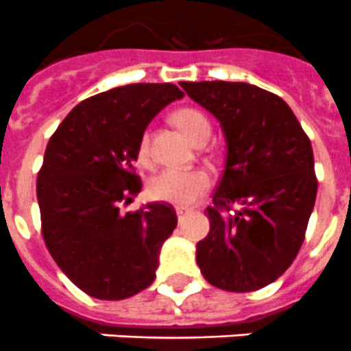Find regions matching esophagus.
<instances>
[{
  "label": "esophagus",
  "instance_id": "esophagus-1",
  "mask_svg": "<svg viewBox=\"0 0 351 351\" xmlns=\"http://www.w3.org/2000/svg\"><path fill=\"white\" fill-rule=\"evenodd\" d=\"M191 213H193V209H190V207H178V218L179 219L186 218V216Z\"/></svg>",
  "mask_w": 351,
  "mask_h": 351
}]
</instances>
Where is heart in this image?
<instances>
[{
  "instance_id": "heart-1",
  "label": "heart",
  "mask_w": 351,
  "mask_h": 351,
  "mask_svg": "<svg viewBox=\"0 0 351 351\" xmlns=\"http://www.w3.org/2000/svg\"><path fill=\"white\" fill-rule=\"evenodd\" d=\"M173 121L186 137L191 142L198 141L202 135H209V119L195 108H181L173 114ZM138 158L141 161L149 160V137L144 135L138 144ZM210 188V176L204 169L176 170L167 169L154 176L149 181V197L158 202L172 204V206H191L207 193Z\"/></svg>"
}]
</instances>
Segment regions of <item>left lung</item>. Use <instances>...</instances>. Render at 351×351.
<instances>
[{
	"instance_id": "1",
	"label": "left lung",
	"mask_w": 351,
	"mask_h": 351,
	"mask_svg": "<svg viewBox=\"0 0 351 351\" xmlns=\"http://www.w3.org/2000/svg\"><path fill=\"white\" fill-rule=\"evenodd\" d=\"M181 88L216 116L226 141L198 267L221 290H260L290 267L306 237L318 190L311 142L274 93L225 80Z\"/></svg>"
}]
</instances>
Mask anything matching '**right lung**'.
Returning <instances> with one entry per match:
<instances>
[{
	"label": "right lung",
	"mask_w": 351,
	"mask_h": 351,
	"mask_svg": "<svg viewBox=\"0 0 351 351\" xmlns=\"http://www.w3.org/2000/svg\"><path fill=\"white\" fill-rule=\"evenodd\" d=\"M182 96L169 82L114 88L71 108L49 141L36 178L43 241L68 280L95 299H128L156 278L176 209H119L142 190L135 161L144 130Z\"/></svg>",
	"instance_id": "obj_1"
}]
</instances>
